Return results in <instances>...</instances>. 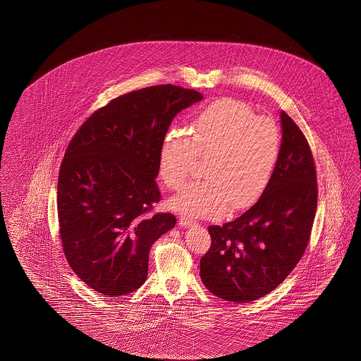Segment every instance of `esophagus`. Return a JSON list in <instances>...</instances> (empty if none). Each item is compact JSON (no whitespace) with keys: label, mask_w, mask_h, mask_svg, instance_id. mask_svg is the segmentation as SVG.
<instances>
[{"label":"esophagus","mask_w":361,"mask_h":361,"mask_svg":"<svg viewBox=\"0 0 361 361\" xmlns=\"http://www.w3.org/2000/svg\"><path fill=\"white\" fill-rule=\"evenodd\" d=\"M178 222H180V226H181V227H190V226L197 224L196 221H193V219H190V218H187V216H181Z\"/></svg>","instance_id":"esophagus-1"}]
</instances>
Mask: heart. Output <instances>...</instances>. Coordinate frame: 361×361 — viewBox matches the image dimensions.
<instances>
[{
	"label": "heart",
	"mask_w": 361,
	"mask_h": 361,
	"mask_svg": "<svg viewBox=\"0 0 361 361\" xmlns=\"http://www.w3.org/2000/svg\"><path fill=\"white\" fill-rule=\"evenodd\" d=\"M281 152L274 119L257 116L247 105L221 99L200 111L185 130H171L159 150V174L171 189L187 181L196 157H206L202 181L187 185L171 200L188 216H215L253 204L268 187Z\"/></svg>",
	"instance_id": "b5f03b06"
}]
</instances>
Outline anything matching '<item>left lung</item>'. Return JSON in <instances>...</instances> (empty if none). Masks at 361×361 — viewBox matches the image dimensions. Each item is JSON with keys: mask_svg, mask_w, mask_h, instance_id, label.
<instances>
[{"mask_svg": "<svg viewBox=\"0 0 361 361\" xmlns=\"http://www.w3.org/2000/svg\"><path fill=\"white\" fill-rule=\"evenodd\" d=\"M281 152L257 203L224 226H209L200 277L218 298L247 303L274 291L309 245L317 211V171L309 142L283 111Z\"/></svg>", "mask_w": 361, "mask_h": 361, "instance_id": "1", "label": "left lung"}]
</instances>
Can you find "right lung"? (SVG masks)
<instances>
[{"label":"right lung","instance_id":"1","mask_svg":"<svg viewBox=\"0 0 361 361\" xmlns=\"http://www.w3.org/2000/svg\"><path fill=\"white\" fill-rule=\"evenodd\" d=\"M203 99L181 86L137 89L97 109L70 140L58 178L63 253L86 286L118 298L146 281L155 240L176 226L155 177L174 116Z\"/></svg>","mask_w":361,"mask_h":361}]
</instances>
